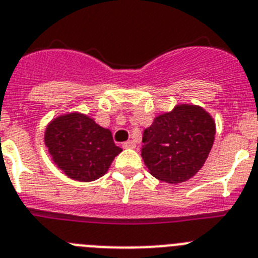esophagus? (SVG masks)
I'll list each match as a JSON object with an SVG mask.
<instances>
[{
  "mask_svg": "<svg viewBox=\"0 0 258 258\" xmlns=\"http://www.w3.org/2000/svg\"><path fill=\"white\" fill-rule=\"evenodd\" d=\"M122 147L124 148V149H127V148H135L136 144H135V142H132V140H128V142L123 143Z\"/></svg>",
  "mask_w": 258,
  "mask_h": 258,
  "instance_id": "esophagus-1",
  "label": "esophagus"
}]
</instances>
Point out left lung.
Instances as JSON below:
<instances>
[{
    "mask_svg": "<svg viewBox=\"0 0 258 258\" xmlns=\"http://www.w3.org/2000/svg\"><path fill=\"white\" fill-rule=\"evenodd\" d=\"M216 123L196 105H176L156 116L143 134L142 157L154 178L182 183L204 166L214 143Z\"/></svg>",
    "mask_w": 258,
    "mask_h": 258,
    "instance_id": "obj_1",
    "label": "left lung"
}]
</instances>
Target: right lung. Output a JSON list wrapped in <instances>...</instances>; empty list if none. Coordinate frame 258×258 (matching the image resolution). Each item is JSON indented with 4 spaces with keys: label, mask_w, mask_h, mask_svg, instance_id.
Segmentation results:
<instances>
[{
    "label": "right lung",
    "mask_w": 258,
    "mask_h": 258,
    "mask_svg": "<svg viewBox=\"0 0 258 258\" xmlns=\"http://www.w3.org/2000/svg\"><path fill=\"white\" fill-rule=\"evenodd\" d=\"M44 140L58 169L79 182L101 178L122 152L114 144L110 130L80 113L64 114L51 120Z\"/></svg>",
    "instance_id": "add662e5"
}]
</instances>
